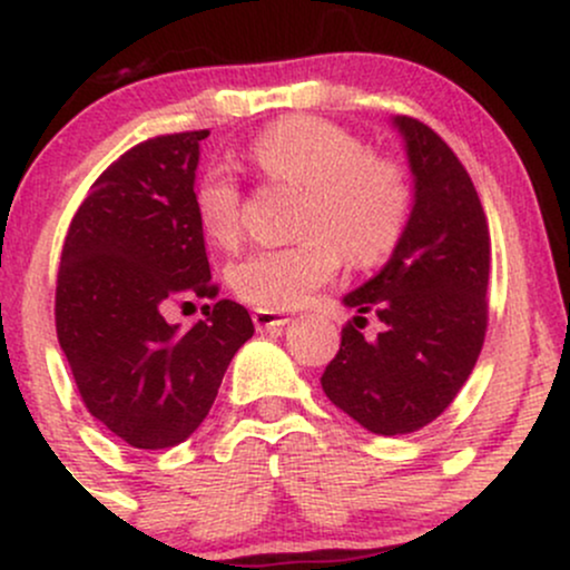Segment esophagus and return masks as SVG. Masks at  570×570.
Returning <instances> with one entry per match:
<instances>
[{
    "label": "esophagus",
    "instance_id": "34e87169",
    "mask_svg": "<svg viewBox=\"0 0 570 570\" xmlns=\"http://www.w3.org/2000/svg\"><path fill=\"white\" fill-rule=\"evenodd\" d=\"M254 326L259 332L265 330H278V326H286L292 322L289 313H281V311H254Z\"/></svg>",
    "mask_w": 570,
    "mask_h": 570
}]
</instances>
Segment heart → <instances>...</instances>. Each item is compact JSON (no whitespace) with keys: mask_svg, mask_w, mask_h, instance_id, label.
<instances>
[{"mask_svg":"<svg viewBox=\"0 0 570 570\" xmlns=\"http://www.w3.org/2000/svg\"><path fill=\"white\" fill-rule=\"evenodd\" d=\"M254 166L271 181L305 189L297 233L303 240L254 248L230 267V286L259 311L303 305L351 265H377L394 252L410 214L407 176L394 160L364 153L348 130L313 117H289L252 144ZM203 233L230 246L240 233V189L230 171H208L195 189Z\"/></svg>","mask_w":570,"mask_h":570,"instance_id":"1","label":"heart"}]
</instances>
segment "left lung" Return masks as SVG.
<instances>
[{
    "mask_svg": "<svg viewBox=\"0 0 570 570\" xmlns=\"http://www.w3.org/2000/svg\"><path fill=\"white\" fill-rule=\"evenodd\" d=\"M412 174V212L389 263L345 294V324L322 389L372 434L429 426L472 375L488 330L490 233L482 203L453 149L421 120L394 117ZM372 309L375 341L357 326Z\"/></svg>",
    "mask_w": 570,
    "mask_h": 570,
    "instance_id": "left-lung-1",
    "label": "left lung"
}]
</instances>
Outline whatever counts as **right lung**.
<instances>
[{"instance_id": "1", "label": "right lung", "mask_w": 570, "mask_h": 570, "mask_svg": "<svg viewBox=\"0 0 570 570\" xmlns=\"http://www.w3.org/2000/svg\"><path fill=\"white\" fill-rule=\"evenodd\" d=\"M208 130L136 144L90 187L63 240L56 332L85 407L130 448L185 442L212 410L235 351L254 335L219 299L189 330L171 303L214 299L195 171Z\"/></svg>"}]
</instances>
